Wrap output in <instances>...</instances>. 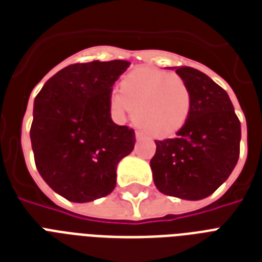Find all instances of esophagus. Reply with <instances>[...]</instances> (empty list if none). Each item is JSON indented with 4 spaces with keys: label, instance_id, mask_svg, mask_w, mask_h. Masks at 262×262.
I'll return each instance as SVG.
<instances>
[{
    "label": "esophagus",
    "instance_id": "34e87169",
    "mask_svg": "<svg viewBox=\"0 0 262 262\" xmlns=\"http://www.w3.org/2000/svg\"><path fill=\"white\" fill-rule=\"evenodd\" d=\"M143 137H144L143 133H140V132H137V133H136V139H137V140H141Z\"/></svg>",
    "mask_w": 262,
    "mask_h": 262
}]
</instances>
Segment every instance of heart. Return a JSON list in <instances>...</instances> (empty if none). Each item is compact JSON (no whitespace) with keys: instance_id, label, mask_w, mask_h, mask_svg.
<instances>
[{"instance_id":"heart-1","label":"heart","mask_w":262,"mask_h":262,"mask_svg":"<svg viewBox=\"0 0 262 262\" xmlns=\"http://www.w3.org/2000/svg\"><path fill=\"white\" fill-rule=\"evenodd\" d=\"M121 92H111L110 107L117 114L135 113V122L155 139H167L185 125L191 106L186 80L170 72L143 68L121 81Z\"/></svg>"}]
</instances>
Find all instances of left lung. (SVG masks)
Listing matches in <instances>:
<instances>
[{"label": "left lung", "instance_id": "1", "mask_svg": "<svg viewBox=\"0 0 262 262\" xmlns=\"http://www.w3.org/2000/svg\"><path fill=\"white\" fill-rule=\"evenodd\" d=\"M191 91L190 113L177 137L156 140L154 182L163 194L203 200L230 177L239 158L241 122L227 92L205 73L177 68Z\"/></svg>", "mask_w": 262, "mask_h": 262}]
</instances>
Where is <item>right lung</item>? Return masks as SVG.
<instances>
[{
  "label": "right lung",
  "mask_w": 262,
  "mask_h": 262,
  "mask_svg": "<svg viewBox=\"0 0 262 262\" xmlns=\"http://www.w3.org/2000/svg\"><path fill=\"white\" fill-rule=\"evenodd\" d=\"M130 63H73L46 81L34 102L31 144L39 174L73 203L110 194L117 164L133 151L135 130L111 119V91Z\"/></svg>",
  "instance_id": "obj_1"
}]
</instances>
